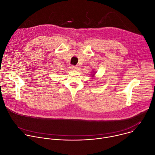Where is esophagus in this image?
<instances>
[{"mask_svg": "<svg viewBox=\"0 0 155 155\" xmlns=\"http://www.w3.org/2000/svg\"><path fill=\"white\" fill-rule=\"evenodd\" d=\"M70 69H71L72 71H76V70H78V68L77 66L72 65V66H70Z\"/></svg>", "mask_w": 155, "mask_h": 155, "instance_id": "esophagus-1", "label": "esophagus"}]
</instances>
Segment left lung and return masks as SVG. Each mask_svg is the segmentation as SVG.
I'll use <instances>...</instances> for the list:
<instances>
[{
  "mask_svg": "<svg viewBox=\"0 0 155 155\" xmlns=\"http://www.w3.org/2000/svg\"><path fill=\"white\" fill-rule=\"evenodd\" d=\"M93 73H94V74H92V77H93V76H95V72H94V71H93Z\"/></svg>",
  "mask_w": 155,
  "mask_h": 155,
  "instance_id": "left-lung-1",
  "label": "left lung"
}]
</instances>
